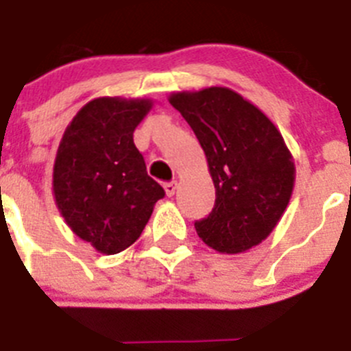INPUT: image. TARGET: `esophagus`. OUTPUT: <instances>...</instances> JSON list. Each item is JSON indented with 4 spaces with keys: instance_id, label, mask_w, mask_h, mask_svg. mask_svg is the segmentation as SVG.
<instances>
[{
    "instance_id": "obj_1",
    "label": "esophagus",
    "mask_w": 351,
    "mask_h": 351,
    "mask_svg": "<svg viewBox=\"0 0 351 351\" xmlns=\"http://www.w3.org/2000/svg\"><path fill=\"white\" fill-rule=\"evenodd\" d=\"M176 189H178V182H168V183H164V191H166V194L171 197V195H175Z\"/></svg>"
}]
</instances>
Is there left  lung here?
<instances>
[{"label": "left lung", "instance_id": "8db88e82", "mask_svg": "<svg viewBox=\"0 0 351 351\" xmlns=\"http://www.w3.org/2000/svg\"><path fill=\"white\" fill-rule=\"evenodd\" d=\"M168 99L195 132L215 185V208L195 222L197 236L219 254L250 250L292 197L295 164L282 132L229 87L176 90Z\"/></svg>", "mask_w": 351, "mask_h": 351}]
</instances>
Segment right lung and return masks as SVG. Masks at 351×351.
<instances>
[{
  "label": "right lung",
  "mask_w": 351,
  "mask_h": 351,
  "mask_svg": "<svg viewBox=\"0 0 351 351\" xmlns=\"http://www.w3.org/2000/svg\"><path fill=\"white\" fill-rule=\"evenodd\" d=\"M152 106L148 97H96L78 110L59 141L56 206L69 229L103 255L136 241L164 197L132 140Z\"/></svg>",
  "instance_id": "1"
}]
</instances>
